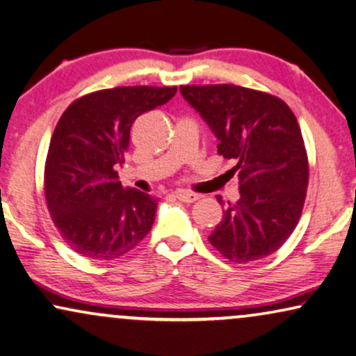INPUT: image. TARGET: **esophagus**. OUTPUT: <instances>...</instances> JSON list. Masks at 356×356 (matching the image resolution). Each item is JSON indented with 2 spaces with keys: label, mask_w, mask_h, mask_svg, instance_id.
<instances>
[{
  "label": "esophagus",
  "mask_w": 356,
  "mask_h": 356,
  "mask_svg": "<svg viewBox=\"0 0 356 356\" xmlns=\"http://www.w3.org/2000/svg\"><path fill=\"white\" fill-rule=\"evenodd\" d=\"M176 197H177V200H180V202H184V203H193V202H197V200H200L198 193L184 192V190L182 192H177Z\"/></svg>",
  "instance_id": "1"
}]
</instances>
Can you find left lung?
I'll return each instance as SVG.
<instances>
[{
    "label": "left lung",
    "instance_id": "left-lung-1",
    "mask_svg": "<svg viewBox=\"0 0 356 356\" xmlns=\"http://www.w3.org/2000/svg\"><path fill=\"white\" fill-rule=\"evenodd\" d=\"M180 93L232 159L240 198L224 209L208 240L234 263L266 258L302 214L308 159L297 118L282 99L237 85H184ZM222 200H219L221 203Z\"/></svg>",
    "mask_w": 356,
    "mask_h": 356
}]
</instances>
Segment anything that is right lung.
Here are the masks:
<instances>
[{
	"label": "right lung",
	"instance_id": "right-lung-1",
	"mask_svg": "<svg viewBox=\"0 0 356 356\" xmlns=\"http://www.w3.org/2000/svg\"><path fill=\"white\" fill-rule=\"evenodd\" d=\"M176 87H118L79 98L59 119L44 166V197L54 226L74 252L98 261L121 258L149 232L158 202L124 188L130 127L163 106Z\"/></svg>",
	"mask_w": 356,
	"mask_h": 356
}]
</instances>
